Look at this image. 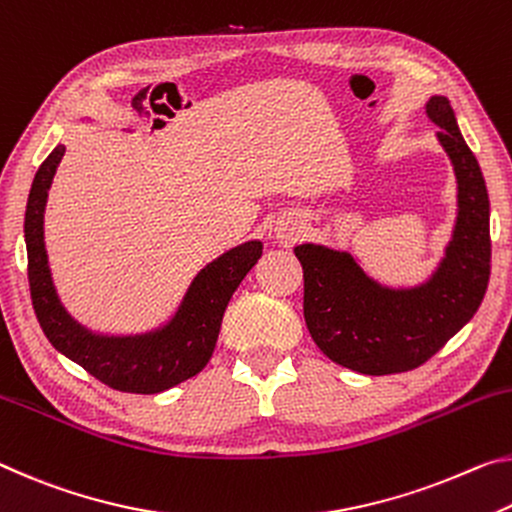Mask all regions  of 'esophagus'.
Masks as SVG:
<instances>
[{
	"label": "esophagus",
	"instance_id": "obj_1",
	"mask_svg": "<svg viewBox=\"0 0 512 512\" xmlns=\"http://www.w3.org/2000/svg\"><path fill=\"white\" fill-rule=\"evenodd\" d=\"M298 230H300V227L296 223H285L282 227H278V237L294 241L298 237Z\"/></svg>",
	"mask_w": 512,
	"mask_h": 512
}]
</instances>
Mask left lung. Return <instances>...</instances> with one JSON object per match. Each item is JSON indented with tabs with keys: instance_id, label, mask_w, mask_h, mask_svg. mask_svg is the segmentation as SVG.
<instances>
[{
	"instance_id": "left-lung-1",
	"label": "left lung",
	"mask_w": 512,
	"mask_h": 512,
	"mask_svg": "<svg viewBox=\"0 0 512 512\" xmlns=\"http://www.w3.org/2000/svg\"><path fill=\"white\" fill-rule=\"evenodd\" d=\"M458 184L451 241L431 278L392 289L369 278L351 253L316 243L294 248L303 264V314L332 362L367 376L417 369L476 314L490 280V200L481 166L442 95L426 102Z\"/></svg>"
}]
</instances>
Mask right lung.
<instances>
[{"instance_id": "add662e5", "label": "right lung", "mask_w": 512, "mask_h": 512, "mask_svg": "<svg viewBox=\"0 0 512 512\" xmlns=\"http://www.w3.org/2000/svg\"><path fill=\"white\" fill-rule=\"evenodd\" d=\"M63 152L66 148L56 145L50 157L40 164L24 214L29 289L40 328L56 351L118 392L159 394L184 383L205 369L212 358L225 307L246 273L262 257V241L241 243L207 264L193 278L166 326L143 335L123 337L91 332L72 319L61 305L45 250L43 218L47 191Z\"/></svg>"}]
</instances>
